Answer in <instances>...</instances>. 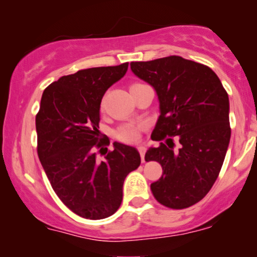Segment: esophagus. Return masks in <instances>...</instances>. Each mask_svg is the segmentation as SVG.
<instances>
[{
  "mask_svg": "<svg viewBox=\"0 0 257 257\" xmlns=\"http://www.w3.org/2000/svg\"><path fill=\"white\" fill-rule=\"evenodd\" d=\"M138 150H139V152H140L141 161L145 162V152H146V147L144 146V145H139V146H138Z\"/></svg>",
  "mask_w": 257,
  "mask_h": 257,
  "instance_id": "obj_1",
  "label": "esophagus"
}]
</instances>
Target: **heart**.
<instances>
[{"mask_svg": "<svg viewBox=\"0 0 257 257\" xmlns=\"http://www.w3.org/2000/svg\"><path fill=\"white\" fill-rule=\"evenodd\" d=\"M137 85H140V83L132 84V87H137ZM139 132H140V126L126 124V125L120 126L118 129V132H117V137H118L120 140L126 141V143H133V141H137L139 139Z\"/></svg>", "mask_w": 257, "mask_h": 257, "instance_id": "1", "label": "heart"}]
</instances>
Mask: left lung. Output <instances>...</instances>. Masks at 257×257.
<instances>
[{
  "mask_svg": "<svg viewBox=\"0 0 257 257\" xmlns=\"http://www.w3.org/2000/svg\"><path fill=\"white\" fill-rule=\"evenodd\" d=\"M131 69L155 89L159 102L151 139L166 144L145 155L163 168L151 184L153 196L168 208H188L210 191L225 161L231 139L228 95L210 67L176 55L135 61ZM169 136L179 137L178 152Z\"/></svg>",
  "mask_w": 257,
  "mask_h": 257,
  "instance_id": "8db88e82",
  "label": "left lung"
}]
</instances>
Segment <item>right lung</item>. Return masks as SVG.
Returning <instances> with one entry per match:
<instances>
[{"mask_svg":"<svg viewBox=\"0 0 257 257\" xmlns=\"http://www.w3.org/2000/svg\"><path fill=\"white\" fill-rule=\"evenodd\" d=\"M126 70L128 63L63 76L44 89L41 99L38 158L61 202L84 219L100 220L116 213L126 175L141 163L135 147L117 141L104 161H96L93 151L100 137L102 96Z\"/></svg>","mask_w":257,"mask_h":257,"instance_id":"right-lung-1","label":"right lung"}]
</instances>
